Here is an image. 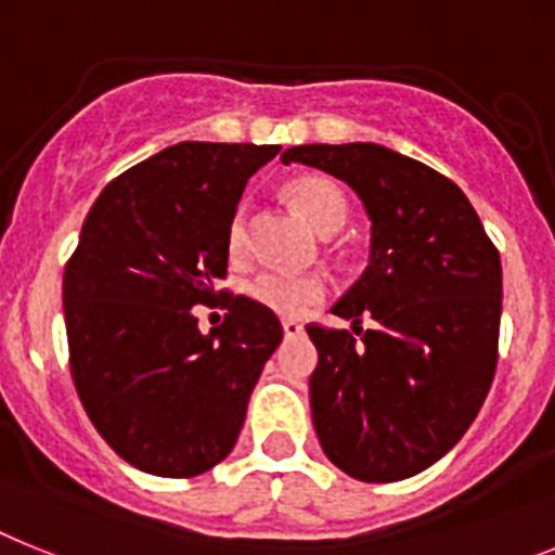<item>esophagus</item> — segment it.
<instances>
[{
	"label": "esophagus",
	"instance_id": "34e87169",
	"mask_svg": "<svg viewBox=\"0 0 555 555\" xmlns=\"http://www.w3.org/2000/svg\"><path fill=\"white\" fill-rule=\"evenodd\" d=\"M282 333H285V338H299V335L305 333V327H301L299 321L285 319V321H282Z\"/></svg>",
	"mask_w": 555,
	"mask_h": 555
}]
</instances>
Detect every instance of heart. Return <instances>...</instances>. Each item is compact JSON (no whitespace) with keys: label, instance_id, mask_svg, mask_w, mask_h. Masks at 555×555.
Returning a JSON list of instances; mask_svg holds the SVG:
<instances>
[{"label":"heart","instance_id":"obj_1","mask_svg":"<svg viewBox=\"0 0 555 555\" xmlns=\"http://www.w3.org/2000/svg\"><path fill=\"white\" fill-rule=\"evenodd\" d=\"M285 194L293 203V208L301 214V220L313 228V231H319V234H335L347 222V197H344V191L333 180H327V177H293L291 183L285 185ZM225 245L231 259H245V254H248V211L242 206L228 220ZM248 296L259 307L270 310V313L296 319V315L307 313L310 307L324 301V296H327V282L321 276H313V273L296 276V273L268 270V273H259L250 282Z\"/></svg>","mask_w":555,"mask_h":555}]
</instances>
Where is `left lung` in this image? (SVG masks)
<instances>
[{
    "instance_id": "obj_1",
    "label": "left lung",
    "mask_w": 555,
    "mask_h": 555,
    "mask_svg": "<svg viewBox=\"0 0 555 555\" xmlns=\"http://www.w3.org/2000/svg\"><path fill=\"white\" fill-rule=\"evenodd\" d=\"M282 163L349 183L372 220L370 264L333 307L352 330L307 324L319 349L310 409L321 449L361 482L414 477L457 446L491 389L500 250L457 183L392 149L310 143Z\"/></svg>"
}]
</instances>
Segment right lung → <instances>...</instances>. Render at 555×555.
I'll return each instance as SVG.
<instances>
[{"instance_id": "right-lung-1", "label": "right lung", "mask_w": 555, "mask_h": 555, "mask_svg": "<svg viewBox=\"0 0 555 555\" xmlns=\"http://www.w3.org/2000/svg\"><path fill=\"white\" fill-rule=\"evenodd\" d=\"M279 146L183 141L115 177L64 268L73 384L98 435L155 477H197L234 449L282 341L276 313L217 291L242 189ZM220 304L203 336L190 307Z\"/></svg>"}]
</instances>
